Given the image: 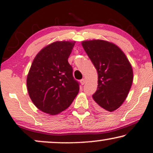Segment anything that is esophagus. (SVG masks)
<instances>
[{"instance_id": "34e87169", "label": "esophagus", "mask_w": 153, "mask_h": 153, "mask_svg": "<svg viewBox=\"0 0 153 153\" xmlns=\"http://www.w3.org/2000/svg\"><path fill=\"white\" fill-rule=\"evenodd\" d=\"M80 82H81V84L83 85V84H84V83H85V79H81V80L80 81Z\"/></svg>"}]
</instances>
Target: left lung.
<instances>
[{
  "instance_id": "left-lung-1",
  "label": "left lung",
  "mask_w": 153,
  "mask_h": 153,
  "mask_svg": "<svg viewBox=\"0 0 153 153\" xmlns=\"http://www.w3.org/2000/svg\"><path fill=\"white\" fill-rule=\"evenodd\" d=\"M82 46L98 74L93 98L102 109L112 112L122 105L133 81V71L123 51L101 39L83 41Z\"/></svg>"
}]
</instances>
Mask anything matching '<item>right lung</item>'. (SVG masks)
Returning a JSON list of instances; mask_svg holds the SVG:
<instances>
[{
  "instance_id": "add662e5",
  "label": "right lung",
  "mask_w": 153,
  "mask_h": 153,
  "mask_svg": "<svg viewBox=\"0 0 153 153\" xmlns=\"http://www.w3.org/2000/svg\"><path fill=\"white\" fill-rule=\"evenodd\" d=\"M75 42H55L43 48L33 60L27 88L33 104L42 111L56 115L72 103L79 91L68 58Z\"/></svg>"
}]
</instances>
